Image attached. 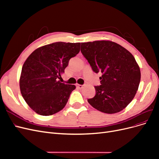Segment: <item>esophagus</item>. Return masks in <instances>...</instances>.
Masks as SVG:
<instances>
[{
	"instance_id": "esophagus-1",
	"label": "esophagus",
	"mask_w": 159,
	"mask_h": 159,
	"mask_svg": "<svg viewBox=\"0 0 159 159\" xmlns=\"http://www.w3.org/2000/svg\"><path fill=\"white\" fill-rule=\"evenodd\" d=\"M77 87H78L79 89H82L84 88V85H77Z\"/></svg>"
}]
</instances>
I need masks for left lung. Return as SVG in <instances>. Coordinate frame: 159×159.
<instances>
[{"mask_svg": "<svg viewBox=\"0 0 159 159\" xmlns=\"http://www.w3.org/2000/svg\"><path fill=\"white\" fill-rule=\"evenodd\" d=\"M81 52L95 73H102L95 95L88 99L95 109L105 113L121 111L131 103L141 81L140 68L134 56L117 43L101 40L81 44Z\"/></svg>", "mask_w": 159, "mask_h": 159, "instance_id": "1", "label": "left lung"}]
</instances>
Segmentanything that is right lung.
<instances>
[{"instance_id": "1", "label": "right lung", "mask_w": 159, "mask_h": 159, "mask_svg": "<svg viewBox=\"0 0 159 159\" xmlns=\"http://www.w3.org/2000/svg\"><path fill=\"white\" fill-rule=\"evenodd\" d=\"M80 43L58 42L38 48L23 64L20 89L29 107L40 115L59 112L68 102L74 85L61 83L70 60L80 52Z\"/></svg>"}]
</instances>
